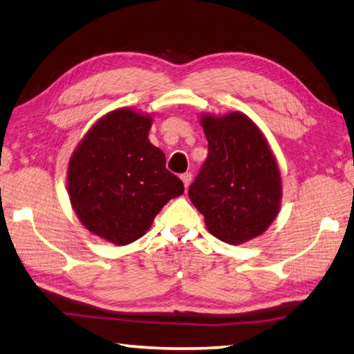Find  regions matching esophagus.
Returning <instances> with one entry per match:
<instances>
[{
	"label": "esophagus",
	"mask_w": 354,
	"mask_h": 354,
	"mask_svg": "<svg viewBox=\"0 0 354 354\" xmlns=\"http://www.w3.org/2000/svg\"><path fill=\"white\" fill-rule=\"evenodd\" d=\"M180 178H182V182H183V187H185V188H189L191 180H193V174H191V172H185V174H182Z\"/></svg>",
	"instance_id": "34e87169"
}]
</instances>
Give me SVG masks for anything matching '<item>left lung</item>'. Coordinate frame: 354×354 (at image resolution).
Returning <instances> with one entry per match:
<instances>
[{"label": "left lung", "instance_id": "1", "mask_svg": "<svg viewBox=\"0 0 354 354\" xmlns=\"http://www.w3.org/2000/svg\"><path fill=\"white\" fill-rule=\"evenodd\" d=\"M208 157L189 187L208 232L239 245L268 230L280 213L281 172L263 130L243 111L202 113Z\"/></svg>", "mask_w": 354, "mask_h": 354}]
</instances>
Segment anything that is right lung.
<instances>
[{
	"instance_id": "1",
	"label": "right lung",
	"mask_w": 354,
	"mask_h": 354,
	"mask_svg": "<svg viewBox=\"0 0 354 354\" xmlns=\"http://www.w3.org/2000/svg\"><path fill=\"white\" fill-rule=\"evenodd\" d=\"M152 113L121 107L99 118L71 153L66 189L77 219L115 245L145 236L161 208L183 194L166 169L163 151L149 141Z\"/></svg>"
}]
</instances>
